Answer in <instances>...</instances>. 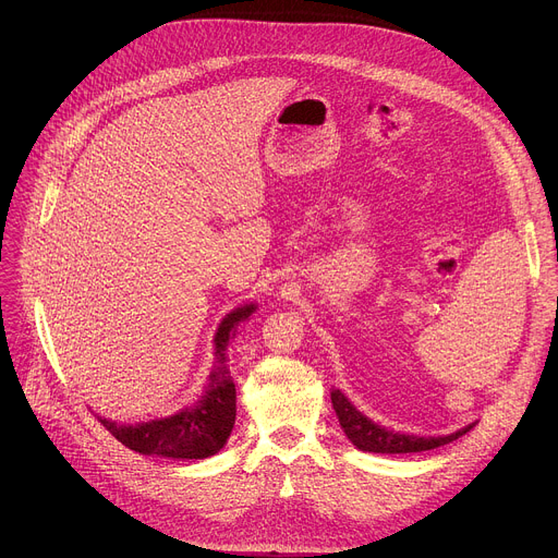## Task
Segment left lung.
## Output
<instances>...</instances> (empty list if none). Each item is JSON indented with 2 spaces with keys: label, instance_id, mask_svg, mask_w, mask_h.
Returning a JSON list of instances; mask_svg holds the SVG:
<instances>
[{
  "label": "left lung",
  "instance_id": "left-lung-1",
  "mask_svg": "<svg viewBox=\"0 0 558 558\" xmlns=\"http://www.w3.org/2000/svg\"><path fill=\"white\" fill-rule=\"evenodd\" d=\"M331 402H333L336 415H338L340 426L347 433V437L353 441V446H357L360 450H366V452L400 454V452L433 450V448H439L444 444L459 439L474 426V424H470L457 433L441 435V437H417V435H407V433H395V430H388V428L371 422L366 415H362L349 402V397L338 388L331 392Z\"/></svg>",
  "mask_w": 558,
  "mask_h": 558
}]
</instances>
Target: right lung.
<instances>
[{"mask_svg":"<svg viewBox=\"0 0 558 558\" xmlns=\"http://www.w3.org/2000/svg\"><path fill=\"white\" fill-rule=\"evenodd\" d=\"M254 311L256 304H245L222 317L214 338L218 366L211 371L209 386L196 407L183 409L172 417L134 426H121L99 417L106 430H110L125 448L141 454L172 459H205L216 454L227 444L235 422V386L225 366V349L235 336V327L245 323Z\"/></svg>","mask_w":558,"mask_h":558,"instance_id":"add662e5","label":"right lung"}]
</instances>
